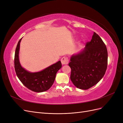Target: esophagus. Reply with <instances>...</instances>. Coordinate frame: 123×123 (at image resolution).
Listing matches in <instances>:
<instances>
[{
    "mask_svg": "<svg viewBox=\"0 0 123 123\" xmlns=\"http://www.w3.org/2000/svg\"><path fill=\"white\" fill-rule=\"evenodd\" d=\"M68 62H69L68 58L67 57L64 56L62 57L61 59V62L62 65H67L68 63Z\"/></svg>",
    "mask_w": 123,
    "mask_h": 123,
    "instance_id": "1",
    "label": "esophagus"
}]
</instances>
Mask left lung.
Masks as SVG:
<instances>
[{
	"mask_svg": "<svg viewBox=\"0 0 123 123\" xmlns=\"http://www.w3.org/2000/svg\"><path fill=\"white\" fill-rule=\"evenodd\" d=\"M108 52L105 43L94 32L90 42L83 51L73 55L69 66L71 69L70 79L77 88L87 90L97 84L107 68Z\"/></svg>",
	"mask_w": 123,
	"mask_h": 123,
	"instance_id": "left-lung-1",
	"label": "left lung"
}]
</instances>
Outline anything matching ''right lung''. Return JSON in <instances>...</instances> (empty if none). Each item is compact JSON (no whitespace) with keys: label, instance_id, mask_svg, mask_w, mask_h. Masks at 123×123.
<instances>
[{"label":"right lung","instance_id":"1","mask_svg":"<svg viewBox=\"0 0 123 123\" xmlns=\"http://www.w3.org/2000/svg\"><path fill=\"white\" fill-rule=\"evenodd\" d=\"M19 40L14 56V68L18 79L23 84L30 90L36 92H42L49 89L52 86L58 71L62 68V63L58 61L42 71L31 73L21 66L19 61L20 43Z\"/></svg>","mask_w":123,"mask_h":123}]
</instances>
